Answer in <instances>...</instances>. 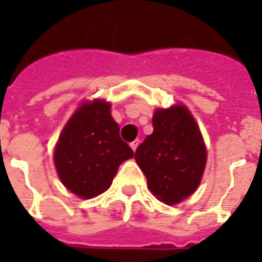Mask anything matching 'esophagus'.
Segmentation results:
<instances>
[{
    "mask_svg": "<svg viewBox=\"0 0 262 262\" xmlns=\"http://www.w3.org/2000/svg\"><path fill=\"white\" fill-rule=\"evenodd\" d=\"M137 147H139V140H135L133 143H130V148L135 152H136V149H137Z\"/></svg>",
    "mask_w": 262,
    "mask_h": 262,
    "instance_id": "1",
    "label": "esophagus"
}]
</instances>
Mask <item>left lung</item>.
Masks as SVG:
<instances>
[{
    "label": "left lung",
    "mask_w": 262,
    "mask_h": 262,
    "mask_svg": "<svg viewBox=\"0 0 262 262\" xmlns=\"http://www.w3.org/2000/svg\"><path fill=\"white\" fill-rule=\"evenodd\" d=\"M152 125V135L136 149L135 159L156 199L175 205L193 194L201 182L205 144L195 119L182 104L158 108Z\"/></svg>",
    "instance_id": "8db88e82"
}]
</instances>
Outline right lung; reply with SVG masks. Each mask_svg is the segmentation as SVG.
Segmentation results:
<instances>
[{
	"label": "right lung",
	"mask_w": 262,
	"mask_h": 262,
	"mask_svg": "<svg viewBox=\"0 0 262 262\" xmlns=\"http://www.w3.org/2000/svg\"><path fill=\"white\" fill-rule=\"evenodd\" d=\"M111 104L94 99L83 102L68 121L54 149L61 182L81 199H92L111 186L119 164L135 152L119 137Z\"/></svg>",
	"instance_id": "add662e5"
}]
</instances>
